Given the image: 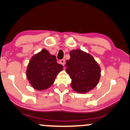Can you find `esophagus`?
<instances>
[{"mask_svg":"<svg viewBox=\"0 0 130 130\" xmlns=\"http://www.w3.org/2000/svg\"><path fill=\"white\" fill-rule=\"evenodd\" d=\"M60 63H61L62 65L64 66V64H65V59H62V60H60Z\"/></svg>","mask_w":130,"mask_h":130,"instance_id":"1","label":"esophagus"}]
</instances>
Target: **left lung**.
Wrapping results in <instances>:
<instances>
[{
  "mask_svg": "<svg viewBox=\"0 0 130 130\" xmlns=\"http://www.w3.org/2000/svg\"><path fill=\"white\" fill-rule=\"evenodd\" d=\"M67 60L66 72L72 79L71 86L78 93H86L96 86L101 69L93 57L80 50H73Z\"/></svg>",
  "mask_w": 130,
  "mask_h": 130,
  "instance_id": "8db88e82",
  "label": "left lung"
}]
</instances>
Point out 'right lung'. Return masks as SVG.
Listing matches in <instances>:
<instances>
[{"mask_svg":"<svg viewBox=\"0 0 130 130\" xmlns=\"http://www.w3.org/2000/svg\"><path fill=\"white\" fill-rule=\"evenodd\" d=\"M63 69V66L57 62L56 57L43 49L30 60L26 76L34 88L42 90L53 84L56 76Z\"/></svg>","mask_w":130,"mask_h":130,"instance_id":"right-lung-1","label":"right lung"}]
</instances>
